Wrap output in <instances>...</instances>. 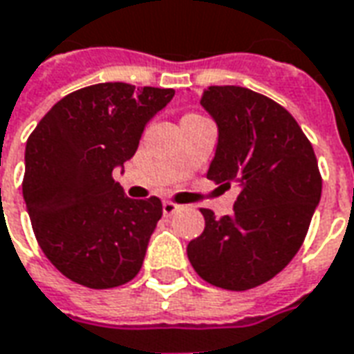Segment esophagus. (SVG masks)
Wrapping results in <instances>:
<instances>
[{"mask_svg": "<svg viewBox=\"0 0 354 354\" xmlns=\"http://www.w3.org/2000/svg\"><path fill=\"white\" fill-rule=\"evenodd\" d=\"M181 209V205L177 204V202H173V200H164V215H173L175 212H179Z\"/></svg>", "mask_w": 354, "mask_h": 354, "instance_id": "34e87169", "label": "esophagus"}]
</instances>
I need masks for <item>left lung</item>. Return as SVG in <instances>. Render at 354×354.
<instances>
[{"instance_id":"obj_1","label":"left lung","mask_w":354,"mask_h":354,"mask_svg":"<svg viewBox=\"0 0 354 354\" xmlns=\"http://www.w3.org/2000/svg\"><path fill=\"white\" fill-rule=\"evenodd\" d=\"M200 104L219 125L207 179L238 189L234 213L200 207L204 232L187 245L190 265L212 286L244 292L269 282L299 252L320 202L322 177L295 118L261 93L209 85Z\"/></svg>"}]
</instances>
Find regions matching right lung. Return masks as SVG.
<instances>
[{"instance_id":"right-lung-1","label":"right lung","mask_w":354,"mask_h":354,"mask_svg":"<svg viewBox=\"0 0 354 354\" xmlns=\"http://www.w3.org/2000/svg\"><path fill=\"white\" fill-rule=\"evenodd\" d=\"M175 91L109 82L62 97L30 133L22 196L45 257L91 290L141 270L162 200H133L112 169L135 154L145 125Z\"/></svg>"}]
</instances>
